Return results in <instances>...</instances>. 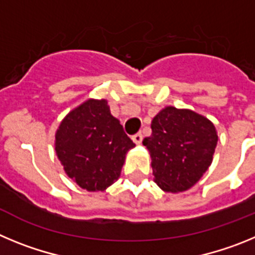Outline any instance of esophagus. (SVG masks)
<instances>
[{"label": "esophagus", "instance_id": "34e87169", "mask_svg": "<svg viewBox=\"0 0 255 255\" xmlns=\"http://www.w3.org/2000/svg\"><path fill=\"white\" fill-rule=\"evenodd\" d=\"M131 139L135 144H140L141 140H143V135H141V132H138V134L132 135Z\"/></svg>", "mask_w": 255, "mask_h": 255}]
</instances>
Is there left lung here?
I'll return each mask as SVG.
<instances>
[{"label": "left lung", "mask_w": 255, "mask_h": 255, "mask_svg": "<svg viewBox=\"0 0 255 255\" xmlns=\"http://www.w3.org/2000/svg\"><path fill=\"white\" fill-rule=\"evenodd\" d=\"M152 135L143 140L149 150L155 184L166 193L195 185L213 161L217 130L203 115L167 106L152 121Z\"/></svg>", "instance_id": "obj_1"}]
</instances>
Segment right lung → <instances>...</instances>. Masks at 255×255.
Here are the masks:
<instances>
[{
  "label": "right lung",
  "mask_w": 255,
  "mask_h": 255,
  "mask_svg": "<svg viewBox=\"0 0 255 255\" xmlns=\"http://www.w3.org/2000/svg\"><path fill=\"white\" fill-rule=\"evenodd\" d=\"M134 147L106 100L89 98L71 110L55 135L56 154L65 172L88 191L112 185Z\"/></svg>",
  "instance_id": "right-lung-1"
}]
</instances>
